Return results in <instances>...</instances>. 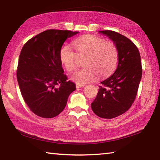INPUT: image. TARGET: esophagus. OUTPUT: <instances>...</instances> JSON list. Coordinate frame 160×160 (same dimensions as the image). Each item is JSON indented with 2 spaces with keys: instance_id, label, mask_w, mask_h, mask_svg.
I'll return each mask as SVG.
<instances>
[{
  "instance_id": "esophagus-1",
  "label": "esophagus",
  "mask_w": 160,
  "mask_h": 160,
  "mask_svg": "<svg viewBox=\"0 0 160 160\" xmlns=\"http://www.w3.org/2000/svg\"><path fill=\"white\" fill-rule=\"evenodd\" d=\"M85 87V85H82V84H79V83H76V88H83Z\"/></svg>"
}]
</instances>
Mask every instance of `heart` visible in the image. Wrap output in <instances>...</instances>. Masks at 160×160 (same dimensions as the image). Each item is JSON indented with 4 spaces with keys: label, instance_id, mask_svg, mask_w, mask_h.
<instances>
[{
    "label": "heart",
    "instance_id": "heart-1",
    "mask_svg": "<svg viewBox=\"0 0 160 160\" xmlns=\"http://www.w3.org/2000/svg\"><path fill=\"white\" fill-rule=\"evenodd\" d=\"M76 53L68 45L61 48L59 59L68 71L76 68L78 59H82V68L71 75V79L80 84L94 80L96 76L105 78L115 70L118 61L117 46L111 41L92 35H85L72 42Z\"/></svg>",
    "mask_w": 160,
    "mask_h": 160
}]
</instances>
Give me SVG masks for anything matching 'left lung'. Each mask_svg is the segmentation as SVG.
<instances>
[{
	"label": "left lung",
	"mask_w": 160,
	"mask_h": 160,
	"mask_svg": "<svg viewBox=\"0 0 160 160\" xmlns=\"http://www.w3.org/2000/svg\"><path fill=\"white\" fill-rule=\"evenodd\" d=\"M112 40L118 50V65L114 73L101 82L91 104L96 115L112 119L127 112L134 101L142 77L139 51L134 43L112 31H100Z\"/></svg>",
	"instance_id": "8db88e82"
}]
</instances>
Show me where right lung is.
Here are the masks:
<instances>
[{
	"instance_id": "add662e5",
	"label": "right lung",
	"mask_w": 160,
	"mask_h": 160,
	"mask_svg": "<svg viewBox=\"0 0 160 160\" xmlns=\"http://www.w3.org/2000/svg\"><path fill=\"white\" fill-rule=\"evenodd\" d=\"M78 31L49 29L25 43L20 52L17 78L25 103L34 114L52 118L64 109L76 89L63 74L59 52Z\"/></svg>"
}]
</instances>
